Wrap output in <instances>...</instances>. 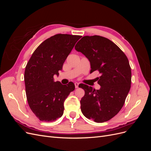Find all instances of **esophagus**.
<instances>
[{
  "instance_id": "1",
  "label": "esophagus",
  "mask_w": 151,
  "mask_h": 151,
  "mask_svg": "<svg viewBox=\"0 0 151 151\" xmlns=\"http://www.w3.org/2000/svg\"><path fill=\"white\" fill-rule=\"evenodd\" d=\"M74 84H75V88H79V84L78 83H75Z\"/></svg>"
}]
</instances>
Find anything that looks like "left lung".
Masks as SVG:
<instances>
[{
    "label": "left lung",
    "instance_id": "obj_1",
    "mask_svg": "<svg viewBox=\"0 0 151 151\" xmlns=\"http://www.w3.org/2000/svg\"><path fill=\"white\" fill-rule=\"evenodd\" d=\"M88 58L92 73L97 70L98 90L82 84L85 91L81 100L83 115L95 122L108 121L120 111L129 93L132 72L125 54L111 40L98 35L85 36L75 46Z\"/></svg>",
    "mask_w": 151,
    "mask_h": 151
}]
</instances>
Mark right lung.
Here are the masks:
<instances>
[{
    "label": "right lung",
    "mask_w": 151,
    "mask_h": 151,
    "mask_svg": "<svg viewBox=\"0 0 151 151\" xmlns=\"http://www.w3.org/2000/svg\"><path fill=\"white\" fill-rule=\"evenodd\" d=\"M81 36L57 34L36 48L26 66L24 83L28 103L40 121L53 122L62 116L65 99L75 89L70 82H55L63 63Z\"/></svg>",
    "instance_id": "right-lung-1"
}]
</instances>
